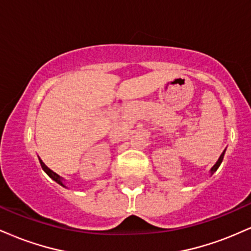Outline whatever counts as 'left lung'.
Wrapping results in <instances>:
<instances>
[{
  "label": "left lung",
  "mask_w": 251,
  "mask_h": 251,
  "mask_svg": "<svg viewBox=\"0 0 251 251\" xmlns=\"http://www.w3.org/2000/svg\"><path fill=\"white\" fill-rule=\"evenodd\" d=\"M224 153H226V151H223V153H222V154H221V157H220V158H218V160H217V162H216V164H215V165H214V166H212V168H211V170H210V172H211V175H212V174H214V172H216V171H217V169H218V168H220V165H221L222 160H223V158H224Z\"/></svg>",
  "instance_id": "left-lung-1"
}]
</instances>
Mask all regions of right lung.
<instances>
[{"mask_svg":"<svg viewBox=\"0 0 251 251\" xmlns=\"http://www.w3.org/2000/svg\"><path fill=\"white\" fill-rule=\"evenodd\" d=\"M40 164H41V166H42L43 171H45L46 174H47L48 176H50V177L51 178V179H53V180H55L57 184H60V185H62L63 188H66L65 183H63V178H62V177H60V176L57 175V174H55V172H54V171H51V170H50V168H48V166L46 165V164L43 163L41 159H40Z\"/></svg>","mask_w":251,"mask_h":251,"instance_id":"add662e5","label":"right lung"}]
</instances>
